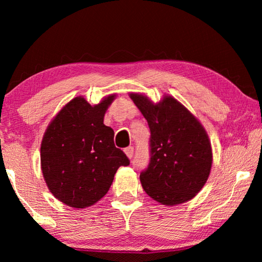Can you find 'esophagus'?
<instances>
[{
	"label": "esophagus",
	"instance_id": "obj_1",
	"mask_svg": "<svg viewBox=\"0 0 262 262\" xmlns=\"http://www.w3.org/2000/svg\"><path fill=\"white\" fill-rule=\"evenodd\" d=\"M125 152H126V155H127V157L129 158V159H132L133 155H134V148H133V147H128V148L125 149Z\"/></svg>",
	"mask_w": 262,
	"mask_h": 262
}]
</instances>
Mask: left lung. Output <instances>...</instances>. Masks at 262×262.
Returning a JSON list of instances; mask_svg holds the SVG:
<instances>
[{
	"instance_id": "1",
	"label": "left lung",
	"mask_w": 262,
	"mask_h": 262,
	"mask_svg": "<svg viewBox=\"0 0 262 262\" xmlns=\"http://www.w3.org/2000/svg\"><path fill=\"white\" fill-rule=\"evenodd\" d=\"M130 98L150 128V162L140 174L142 187L165 206L193 199L206 184L212 163L205 128L173 97L165 96L157 104L139 94Z\"/></svg>"
}]
</instances>
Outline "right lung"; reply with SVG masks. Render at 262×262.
<instances>
[{"mask_svg":"<svg viewBox=\"0 0 262 262\" xmlns=\"http://www.w3.org/2000/svg\"><path fill=\"white\" fill-rule=\"evenodd\" d=\"M115 95L91 106L76 97L63 106L43 134L42 176L48 189L73 208L95 205L108 192L114 174L129 159L114 145V132L104 115Z\"/></svg>","mask_w":262,"mask_h":262,"instance_id":"1","label":"right lung"}]
</instances>
